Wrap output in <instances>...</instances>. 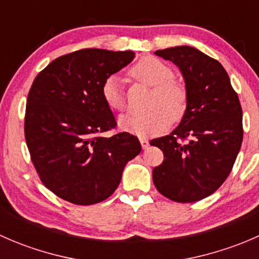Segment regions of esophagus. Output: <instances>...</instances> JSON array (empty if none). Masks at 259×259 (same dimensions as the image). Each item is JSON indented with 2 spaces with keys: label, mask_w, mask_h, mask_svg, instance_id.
I'll return each instance as SVG.
<instances>
[{
  "label": "esophagus",
  "mask_w": 259,
  "mask_h": 259,
  "mask_svg": "<svg viewBox=\"0 0 259 259\" xmlns=\"http://www.w3.org/2000/svg\"><path fill=\"white\" fill-rule=\"evenodd\" d=\"M140 144H142L143 149H146L149 146V140L146 139V138H140Z\"/></svg>",
  "instance_id": "esophagus-1"
}]
</instances>
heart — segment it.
Returning a JSON list of instances; mask_svg holds the SVG:
<instances>
[{
  "label": "heart",
  "mask_w": 259,
  "mask_h": 259,
  "mask_svg": "<svg viewBox=\"0 0 259 259\" xmlns=\"http://www.w3.org/2000/svg\"><path fill=\"white\" fill-rule=\"evenodd\" d=\"M132 79L153 88L149 108L145 113H129L119 120L121 129L139 137L165 132L171 122L180 121L187 114L189 94L187 86L174 79V71L161 60L142 57L129 70ZM101 96L115 111L126 108V91L117 74L109 75L101 85Z\"/></svg>",
  "instance_id": "b5f03b06"
}]
</instances>
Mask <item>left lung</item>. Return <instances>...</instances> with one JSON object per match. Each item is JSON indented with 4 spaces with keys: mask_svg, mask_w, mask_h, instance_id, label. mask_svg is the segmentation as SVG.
I'll return each mask as SVG.
<instances>
[{
    "mask_svg": "<svg viewBox=\"0 0 259 259\" xmlns=\"http://www.w3.org/2000/svg\"><path fill=\"white\" fill-rule=\"evenodd\" d=\"M179 66L189 94L187 114L171 134L151 140L164 154L153 169L160 194L192 203L228 178L243 140L242 106L224 67L190 46L155 51Z\"/></svg>",
    "mask_w": 259,
    "mask_h": 259,
    "instance_id": "8db88e82",
    "label": "left lung"
}]
</instances>
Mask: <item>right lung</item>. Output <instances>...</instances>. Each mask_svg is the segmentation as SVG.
Masks as SVG:
<instances>
[{
	"mask_svg": "<svg viewBox=\"0 0 259 259\" xmlns=\"http://www.w3.org/2000/svg\"><path fill=\"white\" fill-rule=\"evenodd\" d=\"M134 56L133 51L79 50L55 59L33 80L26 103V144L41 182L61 199L77 205L105 200L125 164L142 150L130 133L101 137L117 125L101 85Z\"/></svg>",
	"mask_w": 259,
	"mask_h": 259,
	"instance_id": "add662e5",
	"label": "right lung"
}]
</instances>
